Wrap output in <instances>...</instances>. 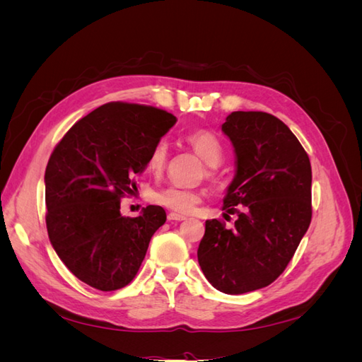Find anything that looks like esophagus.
Wrapping results in <instances>:
<instances>
[{"label":"esophagus","mask_w":362,"mask_h":362,"mask_svg":"<svg viewBox=\"0 0 362 362\" xmlns=\"http://www.w3.org/2000/svg\"><path fill=\"white\" fill-rule=\"evenodd\" d=\"M168 221L170 222H181V221H185V216H181V214H177V213H169L168 214Z\"/></svg>","instance_id":"34e87169"}]
</instances>
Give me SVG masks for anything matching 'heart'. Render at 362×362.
Segmentation results:
<instances>
[{
    "label": "heart",
    "mask_w": 362,
    "mask_h": 362,
    "mask_svg": "<svg viewBox=\"0 0 362 362\" xmlns=\"http://www.w3.org/2000/svg\"><path fill=\"white\" fill-rule=\"evenodd\" d=\"M189 145L201 157V160L210 168H217L223 158L222 141L210 129H196L187 136ZM168 158V144L160 140L152 148L148 166L151 170L158 172L163 169ZM152 201L168 208V210L178 214H189L194 210V206L201 202V194L194 190H187L178 187V185H168L152 194Z\"/></svg>",
    "instance_id": "heart-1"
}]
</instances>
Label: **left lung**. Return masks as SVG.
Listing matches in <instances>:
<instances>
[{
  "mask_svg": "<svg viewBox=\"0 0 362 362\" xmlns=\"http://www.w3.org/2000/svg\"><path fill=\"white\" fill-rule=\"evenodd\" d=\"M222 131L237 166L223 210L237 221L233 229L217 218L205 222L198 261L216 290L243 294L275 281L308 229L311 163L298 137L273 115L233 112Z\"/></svg>",
  "mask_w": 362,
  "mask_h": 362,
  "instance_id": "obj_1",
  "label": "left lung"
}]
</instances>
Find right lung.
<instances>
[{"label":"right lung","instance_id":"1","mask_svg":"<svg viewBox=\"0 0 362 362\" xmlns=\"http://www.w3.org/2000/svg\"><path fill=\"white\" fill-rule=\"evenodd\" d=\"M177 122L149 105L108 103L80 119L54 148L45 170L49 242L74 275L101 291L134 279L166 211L149 205L120 214V199L137 190L152 148Z\"/></svg>","mask_w":362,"mask_h":362}]
</instances>
